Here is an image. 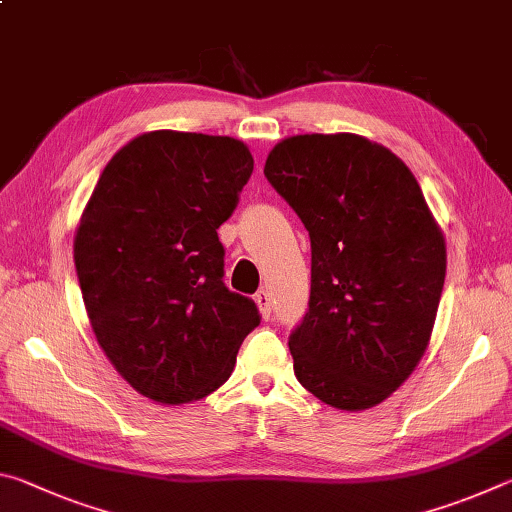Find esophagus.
<instances>
[{
  "mask_svg": "<svg viewBox=\"0 0 512 512\" xmlns=\"http://www.w3.org/2000/svg\"><path fill=\"white\" fill-rule=\"evenodd\" d=\"M255 302H257V307H259V314H262V318L264 320H268L271 318V293H268V289H259L257 293H255Z\"/></svg>",
  "mask_w": 512,
  "mask_h": 512,
  "instance_id": "esophagus-1",
  "label": "esophagus"
}]
</instances>
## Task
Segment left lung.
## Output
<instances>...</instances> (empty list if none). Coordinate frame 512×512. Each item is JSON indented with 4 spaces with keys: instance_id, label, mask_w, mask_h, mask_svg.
Returning a JSON list of instances; mask_svg holds the SVG:
<instances>
[{
    "instance_id": "1",
    "label": "left lung",
    "mask_w": 512,
    "mask_h": 512,
    "mask_svg": "<svg viewBox=\"0 0 512 512\" xmlns=\"http://www.w3.org/2000/svg\"><path fill=\"white\" fill-rule=\"evenodd\" d=\"M264 176L311 239L309 311L289 336L293 372L320 402H384L427 350L447 248L411 169L354 133L293 135Z\"/></svg>"
}]
</instances>
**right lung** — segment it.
<instances>
[{
    "mask_svg": "<svg viewBox=\"0 0 512 512\" xmlns=\"http://www.w3.org/2000/svg\"><path fill=\"white\" fill-rule=\"evenodd\" d=\"M235 137L151 131L112 155L74 237L92 332L112 366L158 404H187L232 375L259 325L223 284L219 225L253 173Z\"/></svg>",
    "mask_w": 512,
    "mask_h": 512,
    "instance_id": "1",
    "label": "right lung"
}]
</instances>
